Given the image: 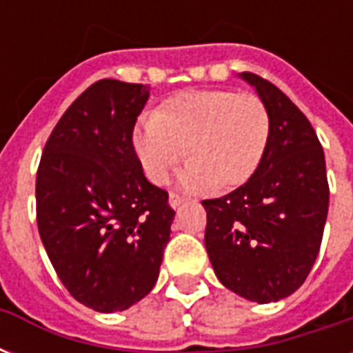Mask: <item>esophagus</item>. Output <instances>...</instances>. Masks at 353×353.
<instances>
[{
  "instance_id": "34e87169",
  "label": "esophagus",
  "mask_w": 353,
  "mask_h": 353,
  "mask_svg": "<svg viewBox=\"0 0 353 353\" xmlns=\"http://www.w3.org/2000/svg\"><path fill=\"white\" fill-rule=\"evenodd\" d=\"M185 196H179V194H176V192H170V199H168V204L172 208H174V210H176V208H179L181 206V204H183L185 202Z\"/></svg>"
}]
</instances>
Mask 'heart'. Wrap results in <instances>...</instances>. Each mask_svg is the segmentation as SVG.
I'll list each match as a JSON object with an SVG mask.
<instances>
[{
	"instance_id": "heart-1",
	"label": "heart",
	"mask_w": 353,
	"mask_h": 353,
	"mask_svg": "<svg viewBox=\"0 0 353 353\" xmlns=\"http://www.w3.org/2000/svg\"><path fill=\"white\" fill-rule=\"evenodd\" d=\"M270 139V113L253 94L191 90L143 113L134 128V149L141 168L161 185L185 157L179 176L187 189H232L259 168Z\"/></svg>"
}]
</instances>
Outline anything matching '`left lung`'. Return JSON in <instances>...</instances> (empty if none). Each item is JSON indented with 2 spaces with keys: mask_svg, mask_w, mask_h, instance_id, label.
Here are the masks:
<instances>
[{
  "mask_svg": "<svg viewBox=\"0 0 353 353\" xmlns=\"http://www.w3.org/2000/svg\"><path fill=\"white\" fill-rule=\"evenodd\" d=\"M270 113V139L259 168L236 191L204 200L208 257L217 280L253 303L295 293L318 257L329 185L325 154L310 121L280 88L240 73Z\"/></svg>",
  "mask_w": 353,
  "mask_h": 353,
  "instance_id": "left-lung-1",
  "label": "left lung"
}]
</instances>
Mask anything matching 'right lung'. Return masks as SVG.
Segmentation results:
<instances>
[{"label": "right lung", "instance_id": "right-lung-1", "mask_svg": "<svg viewBox=\"0 0 353 353\" xmlns=\"http://www.w3.org/2000/svg\"><path fill=\"white\" fill-rule=\"evenodd\" d=\"M147 85L101 79L68 108L43 149L37 227L75 301L123 312L154 288L176 212L132 143Z\"/></svg>", "mask_w": 353, "mask_h": 353}]
</instances>
